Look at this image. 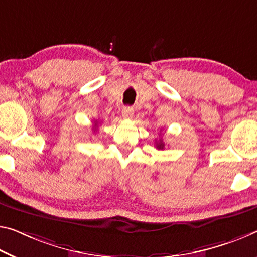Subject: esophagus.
<instances>
[{
    "label": "esophagus",
    "instance_id": "obj_1",
    "mask_svg": "<svg viewBox=\"0 0 257 257\" xmlns=\"http://www.w3.org/2000/svg\"><path fill=\"white\" fill-rule=\"evenodd\" d=\"M133 114H134L133 107L124 106L123 108H122V116H123L124 119H130V117L133 116Z\"/></svg>",
    "mask_w": 257,
    "mask_h": 257
}]
</instances>
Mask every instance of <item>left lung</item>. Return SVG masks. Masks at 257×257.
I'll use <instances>...</instances> for the list:
<instances>
[{
    "label": "left lung",
    "instance_id": "obj_1",
    "mask_svg": "<svg viewBox=\"0 0 257 257\" xmlns=\"http://www.w3.org/2000/svg\"><path fill=\"white\" fill-rule=\"evenodd\" d=\"M164 148H165L164 142H162V141H159V143H157V149H159V150H162Z\"/></svg>",
    "mask_w": 257,
    "mask_h": 257
}]
</instances>
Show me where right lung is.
<instances>
[{"mask_svg": "<svg viewBox=\"0 0 257 257\" xmlns=\"http://www.w3.org/2000/svg\"><path fill=\"white\" fill-rule=\"evenodd\" d=\"M93 129H96V128H93Z\"/></svg>", "mask_w": 257, "mask_h": 257, "instance_id": "right-lung-1", "label": "right lung"}]
</instances>
